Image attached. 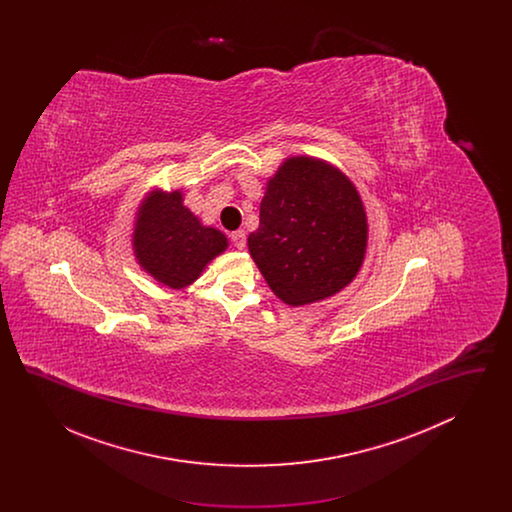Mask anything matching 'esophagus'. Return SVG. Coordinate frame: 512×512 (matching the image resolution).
<instances>
[{
    "mask_svg": "<svg viewBox=\"0 0 512 512\" xmlns=\"http://www.w3.org/2000/svg\"><path fill=\"white\" fill-rule=\"evenodd\" d=\"M230 240H232V245L236 247V249H244L245 247V232L244 230H236V232H232L230 234Z\"/></svg>",
    "mask_w": 512,
    "mask_h": 512,
    "instance_id": "esophagus-1",
    "label": "esophagus"
}]
</instances>
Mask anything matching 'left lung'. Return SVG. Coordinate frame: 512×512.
I'll list each match as a JSON object with an SVG mask.
<instances>
[{
	"mask_svg": "<svg viewBox=\"0 0 512 512\" xmlns=\"http://www.w3.org/2000/svg\"><path fill=\"white\" fill-rule=\"evenodd\" d=\"M368 242L363 199L334 165L288 157L267 182L259 228L247 245L278 299L292 307L332 297L353 282Z\"/></svg>",
	"mask_w": 512,
	"mask_h": 512,
	"instance_id": "8db88e82",
	"label": "left lung"
}]
</instances>
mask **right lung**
<instances>
[{"mask_svg": "<svg viewBox=\"0 0 512 512\" xmlns=\"http://www.w3.org/2000/svg\"><path fill=\"white\" fill-rule=\"evenodd\" d=\"M226 247L228 238L197 219L184 205L180 190H151L138 205L132 230L136 261L167 288L182 290L194 284Z\"/></svg>", "mask_w": 512, "mask_h": 512, "instance_id": "right-lung-1", "label": "right lung"}]
</instances>
